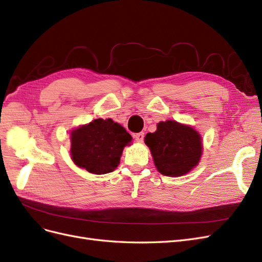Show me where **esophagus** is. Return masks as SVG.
Instances as JSON below:
<instances>
[{"label":"esophagus","mask_w":262,"mask_h":262,"mask_svg":"<svg viewBox=\"0 0 262 262\" xmlns=\"http://www.w3.org/2000/svg\"><path fill=\"white\" fill-rule=\"evenodd\" d=\"M134 139H136V141L139 142V143H142V142H143V140H144V133L140 132V133L134 134Z\"/></svg>","instance_id":"1"}]
</instances>
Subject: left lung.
<instances>
[{
  "label": "left lung",
  "instance_id": "obj_1",
  "mask_svg": "<svg viewBox=\"0 0 262 262\" xmlns=\"http://www.w3.org/2000/svg\"><path fill=\"white\" fill-rule=\"evenodd\" d=\"M155 167L164 176L179 177L192 170L202 155L201 136L193 128L175 120L157 123L144 139Z\"/></svg>",
  "mask_w": 262,
  "mask_h": 262
}]
</instances>
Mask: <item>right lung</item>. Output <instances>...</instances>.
<instances>
[{
	"label": "right lung",
	"mask_w": 262,
	"mask_h": 262,
	"mask_svg": "<svg viewBox=\"0 0 262 262\" xmlns=\"http://www.w3.org/2000/svg\"><path fill=\"white\" fill-rule=\"evenodd\" d=\"M132 137L112 119H95L71 132V158L78 167L104 175L114 171Z\"/></svg>",
	"instance_id": "right-lung-1"
}]
</instances>
